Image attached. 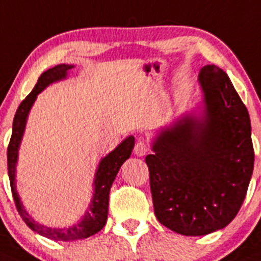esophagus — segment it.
<instances>
[{
  "mask_svg": "<svg viewBox=\"0 0 261 261\" xmlns=\"http://www.w3.org/2000/svg\"><path fill=\"white\" fill-rule=\"evenodd\" d=\"M148 151H149V147L147 146V143L142 142V140L137 142V144H135V147H134V153H135L137 156L147 155Z\"/></svg>",
  "mask_w": 261,
  "mask_h": 261,
  "instance_id": "1",
  "label": "esophagus"
}]
</instances>
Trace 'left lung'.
Masks as SVG:
<instances>
[{"instance_id": "8db88e82", "label": "left lung", "mask_w": 261, "mask_h": 261, "mask_svg": "<svg viewBox=\"0 0 261 261\" xmlns=\"http://www.w3.org/2000/svg\"><path fill=\"white\" fill-rule=\"evenodd\" d=\"M198 81L201 105L160 128L146 156L156 218L185 237L235 218L255 158L250 115L226 72L205 65Z\"/></svg>"}]
</instances>
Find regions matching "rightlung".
Returning <instances> with one entry per match:
<instances>
[{"mask_svg":"<svg viewBox=\"0 0 261 261\" xmlns=\"http://www.w3.org/2000/svg\"><path fill=\"white\" fill-rule=\"evenodd\" d=\"M72 68H74V65L59 64L40 74L33 92L22 101L17 113H15L14 121H13V133H11V139L8 147L9 178H10L11 193H13V198L15 201L18 213L31 230L38 232L39 235L48 238V239L60 240V242L85 239V238L92 237V235L102 230L106 221H108L110 188H112L113 181L115 180V176L119 172L121 165L130 158L134 144H135V138L130 135L124 140H122L112 152H109L108 155L103 156L99 160L97 171L94 173V178H93V196L90 199V203L88 205L87 212L84 213L83 217L77 222H74L73 225H71L69 227H49V226L36 222L29 214V212L24 209L23 203H22L21 197L18 194L17 180H15L18 153H19V147H21L24 128H26L27 118H29L30 110L38 94L51 84L65 80Z\"/></svg>","mask_w":261,"mask_h":261,"instance_id":"add662e5","label":"right lung"}]
</instances>
